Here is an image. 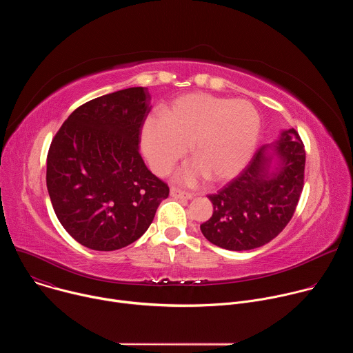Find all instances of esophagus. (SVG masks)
Segmentation results:
<instances>
[{
  "instance_id": "esophagus-1",
  "label": "esophagus",
  "mask_w": 353,
  "mask_h": 353,
  "mask_svg": "<svg viewBox=\"0 0 353 353\" xmlns=\"http://www.w3.org/2000/svg\"><path fill=\"white\" fill-rule=\"evenodd\" d=\"M170 195H172L173 198H176V199H191V198H192V194L184 192V191L176 188V187H172V188H170Z\"/></svg>"
}]
</instances>
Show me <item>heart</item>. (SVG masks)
I'll use <instances>...</instances> for the list:
<instances>
[{"mask_svg":"<svg viewBox=\"0 0 353 353\" xmlns=\"http://www.w3.org/2000/svg\"><path fill=\"white\" fill-rule=\"evenodd\" d=\"M261 120L256 108L243 99L210 93H187L162 109V119L148 117L142 127V149L152 169L163 174L187 154L195 162L177 173L183 184L205 176L223 183L248 163L259 141Z\"/></svg>","mask_w":353,"mask_h":353,"instance_id":"heart-1","label":"heart"}]
</instances>
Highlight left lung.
I'll return each instance as SVG.
<instances>
[{
	"label": "left lung",
	"instance_id": "obj_1",
	"mask_svg": "<svg viewBox=\"0 0 353 353\" xmlns=\"http://www.w3.org/2000/svg\"><path fill=\"white\" fill-rule=\"evenodd\" d=\"M306 152L294 128L261 146L244 170L216 194L208 195L212 216L201 232L212 244L253 250L270 243L292 219L305 184Z\"/></svg>",
	"mask_w": 353,
	"mask_h": 353
}]
</instances>
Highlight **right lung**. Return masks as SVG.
<instances>
[{
	"label": "right lung",
	"mask_w": 353,
	"mask_h": 353,
	"mask_svg": "<svg viewBox=\"0 0 353 353\" xmlns=\"http://www.w3.org/2000/svg\"><path fill=\"white\" fill-rule=\"evenodd\" d=\"M149 112L150 94L142 86L100 96L74 110L50 145V199L63 228L88 248L134 243L169 195L138 150Z\"/></svg>",
	"instance_id": "add662e5"
}]
</instances>
